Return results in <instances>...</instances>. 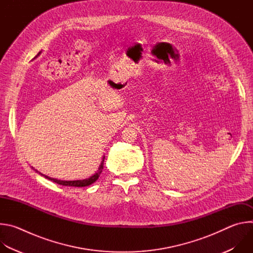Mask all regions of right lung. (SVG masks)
Here are the masks:
<instances>
[{
  "mask_svg": "<svg viewBox=\"0 0 253 253\" xmlns=\"http://www.w3.org/2000/svg\"><path fill=\"white\" fill-rule=\"evenodd\" d=\"M40 54V53H39ZM38 54V55H39ZM104 159H105V156H103L102 158V161H101V164L97 170V172L92 175L91 177L89 178H86V179H83V180H71V181H67V180H58V179H55V178H51L47 175H43L42 173L39 172V174L43 175L45 178L51 180V181L57 183V184H60V185H63V186H73V187H85V186H89L91 185L92 183H94L96 180L99 178L101 172H102V169H103V164H104ZM33 168V167H32ZM36 172H38L37 170H36Z\"/></svg>",
  "mask_w": 253,
  "mask_h": 253,
  "instance_id": "obj_1",
  "label": "right lung"
}]
</instances>
